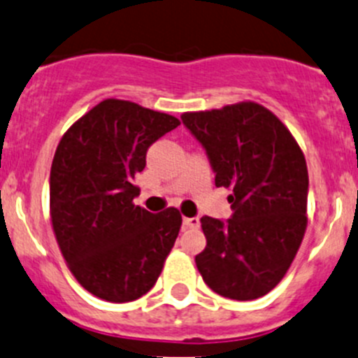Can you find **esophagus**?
Returning a JSON list of instances; mask_svg holds the SVG:
<instances>
[{
    "instance_id": "obj_1",
    "label": "esophagus",
    "mask_w": 358,
    "mask_h": 358,
    "mask_svg": "<svg viewBox=\"0 0 358 358\" xmlns=\"http://www.w3.org/2000/svg\"><path fill=\"white\" fill-rule=\"evenodd\" d=\"M199 218L197 217H185L183 218V225H185L187 229H197L199 227Z\"/></svg>"
}]
</instances>
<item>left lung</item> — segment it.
<instances>
[{
	"label": "left lung",
	"mask_w": 358,
	"mask_h": 358,
	"mask_svg": "<svg viewBox=\"0 0 358 358\" xmlns=\"http://www.w3.org/2000/svg\"><path fill=\"white\" fill-rule=\"evenodd\" d=\"M206 150L215 185L231 189L227 220L203 217L206 248L196 266L213 292L252 301L275 289L306 231L308 168L299 145L257 103L183 113Z\"/></svg>",
	"instance_id": "8db88e82"
}]
</instances>
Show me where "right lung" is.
<instances>
[{"mask_svg": "<svg viewBox=\"0 0 358 358\" xmlns=\"http://www.w3.org/2000/svg\"><path fill=\"white\" fill-rule=\"evenodd\" d=\"M180 126L168 113L105 99L76 120L55 150L50 217L55 239L80 285L99 299L129 303L157 282L178 238L176 208L134 206V176L152 143Z\"/></svg>", "mask_w": 358, "mask_h": 358, "instance_id": "add662e5", "label": "right lung"}]
</instances>
